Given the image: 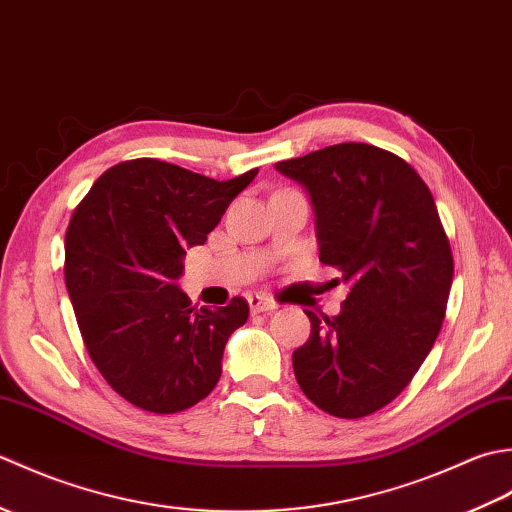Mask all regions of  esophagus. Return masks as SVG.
I'll return each instance as SVG.
<instances>
[{"label": "esophagus", "mask_w": 512, "mask_h": 512, "mask_svg": "<svg viewBox=\"0 0 512 512\" xmlns=\"http://www.w3.org/2000/svg\"><path fill=\"white\" fill-rule=\"evenodd\" d=\"M248 303H250V310H253L255 314L270 312V310H277L279 308V303L275 299L266 297V295H250Z\"/></svg>", "instance_id": "34e87169"}]
</instances>
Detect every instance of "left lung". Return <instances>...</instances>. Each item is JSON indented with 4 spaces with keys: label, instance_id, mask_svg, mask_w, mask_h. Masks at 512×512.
<instances>
[{
    "label": "left lung",
    "instance_id": "1",
    "mask_svg": "<svg viewBox=\"0 0 512 512\" xmlns=\"http://www.w3.org/2000/svg\"><path fill=\"white\" fill-rule=\"evenodd\" d=\"M277 169L308 189L319 259L350 284L336 317L303 310L312 330L292 354L297 383L330 416L365 418L411 383L442 328L453 255L436 200L407 160L367 143Z\"/></svg>",
    "mask_w": 512,
    "mask_h": 512
}]
</instances>
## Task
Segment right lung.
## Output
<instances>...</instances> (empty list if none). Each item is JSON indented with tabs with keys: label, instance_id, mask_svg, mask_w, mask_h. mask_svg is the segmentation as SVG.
<instances>
[{
	"label": "right lung",
	"instance_id": "right-lung-1",
	"mask_svg": "<svg viewBox=\"0 0 512 512\" xmlns=\"http://www.w3.org/2000/svg\"><path fill=\"white\" fill-rule=\"evenodd\" d=\"M257 171L220 182L156 158L125 160L74 209L63 264L74 317L92 363L134 407L184 411L220 380L248 301L198 310L176 279L187 248L206 242Z\"/></svg>",
	"mask_w": 512,
	"mask_h": 512
}]
</instances>
